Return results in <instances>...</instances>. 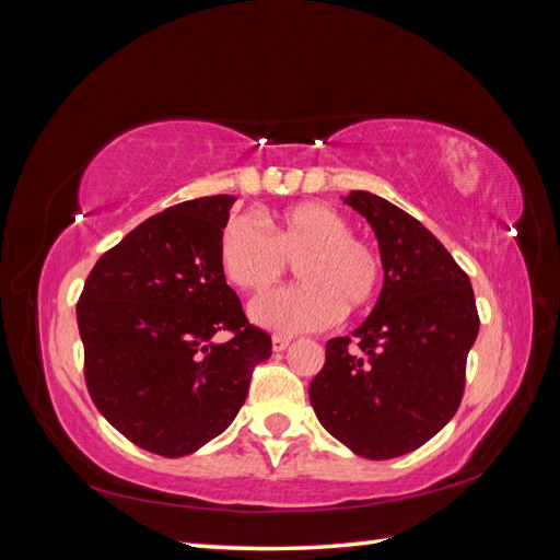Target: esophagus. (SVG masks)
<instances>
[{"label": "esophagus", "instance_id": "obj_1", "mask_svg": "<svg viewBox=\"0 0 560 560\" xmlns=\"http://www.w3.org/2000/svg\"><path fill=\"white\" fill-rule=\"evenodd\" d=\"M289 343H291V336H281V334L271 336V348H275L277 353H281V350L289 348Z\"/></svg>", "mask_w": 560, "mask_h": 560}]
</instances>
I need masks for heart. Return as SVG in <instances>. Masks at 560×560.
<instances>
[{"label": "heart", "mask_w": 560, "mask_h": 560, "mask_svg": "<svg viewBox=\"0 0 560 560\" xmlns=\"http://www.w3.org/2000/svg\"><path fill=\"white\" fill-rule=\"evenodd\" d=\"M236 214L219 236V265L241 291L259 293L277 283L291 262L303 283L259 295L250 317L279 334L329 327L341 312L365 310L384 283V259L350 221L329 205H295L269 221Z\"/></svg>", "instance_id": "obj_1"}]
</instances>
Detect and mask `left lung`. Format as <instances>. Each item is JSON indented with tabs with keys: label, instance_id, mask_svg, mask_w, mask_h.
Returning a JSON list of instances; mask_svg holds the SVG:
<instances>
[{
	"label": "left lung",
	"instance_id": "1",
	"mask_svg": "<svg viewBox=\"0 0 560 560\" xmlns=\"http://www.w3.org/2000/svg\"><path fill=\"white\" fill-rule=\"evenodd\" d=\"M346 202L376 233L384 289L353 336L327 343L310 402L350 451L388 460L427 444L456 415L479 315L470 279L418 219L368 190Z\"/></svg>",
	"mask_w": 560,
	"mask_h": 560
}]
</instances>
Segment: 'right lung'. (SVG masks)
<instances>
[{"label":"right lung","instance_id":"obj_1","mask_svg":"<svg viewBox=\"0 0 560 560\" xmlns=\"http://www.w3.org/2000/svg\"><path fill=\"white\" fill-rule=\"evenodd\" d=\"M231 195L168 207L104 253L78 298L88 394L136 446L188 456L248 396L271 336L248 322L219 265ZM226 330L230 341L211 336Z\"/></svg>","mask_w":560,"mask_h":560}]
</instances>
